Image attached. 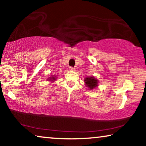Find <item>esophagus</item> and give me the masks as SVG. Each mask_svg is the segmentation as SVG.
Wrapping results in <instances>:
<instances>
[{
  "label": "esophagus",
  "instance_id": "34e87169",
  "mask_svg": "<svg viewBox=\"0 0 146 146\" xmlns=\"http://www.w3.org/2000/svg\"><path fill=\"white\" fill-rule=\"evenodd\" d=\"M70 71H76V68H75L70 67Z\"/></svg>",
  "mask_w": 146,
  "mask_h": 146
}]
</instances>
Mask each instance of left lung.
<instances>
[{
    "instance_id": "8db88e82",
    "label": "left lung",
    "mask_w": 146,
    "mask_h": 146,
    "mask_svg": "<svg viewBox=\"0 0 146 146\" xmlns=\"http://www.w3.org/2000/svg\"><path fill=\"white\" fill-rule=\"evenodd\" d=\"M84 83L87 88H88L90 90H92L98 86V80L96 78L93 76L86 77L84 78Z\"/></svg>"
}]
</instances>
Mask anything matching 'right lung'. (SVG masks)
<instances>
[{"instance_id": "right-lung-1", "label": "right lung", "mask_w": 146, "mask_h": 146, "mask_svg": "<svg viewBox=\"0 0 146 146\" xmlns=\"http://www.w3.org/2000/svg\"><path fill=\"white\" fill-rule=\"evenodd\" d=\"M48 81H50L51 82H53L56 81L57 80V76L55 75H52L49 78H48Z\"/></svg>"}]
</instances>
